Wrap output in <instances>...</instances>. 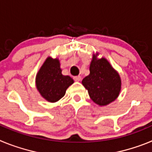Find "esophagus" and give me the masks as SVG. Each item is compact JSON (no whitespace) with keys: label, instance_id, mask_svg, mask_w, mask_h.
Instances as JSON below:
<instances>
[{"label":"esophagus","instance_id":"1","mask_svg":"<svg viewBox=\"0 0 152 152\" xmlns=\"http://www.w3.org/2000/svg\"><path fill=\"white\" fill-rule=\"evenodd\" d=\"M74 79H75V81H80V80H81V76H80V75H78V76H75V77H74Z\"/></svg>","mask_w":152,"mask_h":152}]
</instances>
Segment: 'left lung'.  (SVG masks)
I'll return each mask as SVG.
<instances>
[{
	"label": "left lung",
	"instance_id": "left-lung-1",
	"mask_svg": "<svg viewBox=\"0 0 152 152\" xmlns=\"http://www.w3.org/2000/svg\"><path fill=\"white\" fill-rule=\"evenodd\" d=\"M82 84L91 100L100 106L116 100L121 89L119 74L106 58L97 59L94 55L90 65V75L83 79Z\"/></svg>",
	"mask_w": 152,
	"mask_h": 152
}]
</instances>
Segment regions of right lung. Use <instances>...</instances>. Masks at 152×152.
<instances>
[{
    "label": "right lung",
    "instance_id": "1",
    "mask_svg": "<svg viewBox=\"0 0 152 152\" xmlns=\"http://www.w3.org/2000/svg\"><path fill=\"white\" fill-rule=\"evenodd\" d=\"M36 88L40 94L49 102L59 100L67 88L74 83L68 75H63L59 61L48 58L39 71L36 78Z\"/></svg>",
    "mask_w": 152,
    "mask_h": 152
}]
</instances>
